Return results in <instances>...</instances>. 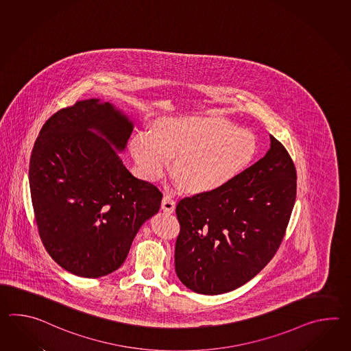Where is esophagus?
<instances>
[{
    "mask_svg": "<svg viewBox=\"0 0 351 351\" xmlns=\"http://www.w3.org/2000/svg\"><path fill=\"white\" fill-rule=\"evenodd\" d=\"M175 200L172 199L171 195H164L162 197V202H161V209L166 211V213H173L175 210Z\"/></svg>",
    "mask_w": 351,
    "mask_h": 351,
    "instance_id": "34e87169",
    "label": "esophagus"
}]
</instances>
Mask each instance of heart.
<instances>
[{"label": "heart", "instance_id": "1", "mask_svg": "<svg viewBox=\"0 0 351 351\" xmlns=\"http://www.w3.org/2000/svg\"><path fill=\"white\" fill-rule=\"evenodd\" d=\"M254 136L220 118L167 117L155 133L133 136L130 149L145 178H162L171 157L172 172L189 193H209L233 180L254 156Z\"/></svg>", "mask_w": 351, "mask_h": 351}]
</instances>
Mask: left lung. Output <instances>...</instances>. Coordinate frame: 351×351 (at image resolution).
<instances>
[{"label":"left lung","instance_id":"1","mask_svg":"<svg viewBox=\"0 0 351 351\" xmlns=\"http://www.w3.org/2000/svg\"><path fill=\"white\" fill-rule=\"evenodd\" d=\"M296 191L295 164L271 136L265 156L226 185L181 199L175 245L180 280L196 293L220 295L257 276L285 238Z\"/></svg>","mask_w":351,"mask_h":351}]
</instances>
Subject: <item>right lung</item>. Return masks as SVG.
Instances as JSON below:
<instances>
[{
    "instance_id": "1",
    "label": "right lung",
    "mask_w": 351,
    "mask_h": 351,
    "mask_svg": "<svg viewBox=\"0 0 351 351\" xmlns=\"http://www.w3.org/2000/svg\"><path fill=\"white\" fill-rule=\"evenodd\" d=\"M132 128L108 101H79L49 118L32 147L29 182L40 239L79 277L119 268L141 226L160 209L158 187L134 178L112 147L123 149Z\"/></svg>"
}]
</instances>
